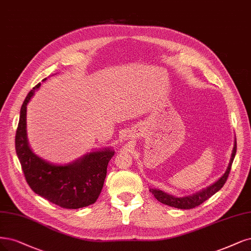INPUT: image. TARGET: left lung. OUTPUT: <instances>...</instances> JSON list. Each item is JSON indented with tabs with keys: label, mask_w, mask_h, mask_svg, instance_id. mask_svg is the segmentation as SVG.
Segmentation results:
<instances>
[{
	"label": "left lung",
	"mask_w": 251,
	"mask_h": 251,
	"mask_svg": "<svg viewBox=\"0 0 251 251\" xmlns=\"http://www.w3.org/2000/svg\"><path fill=\"white\" fill-rule=\"evenodd\" d=\"M236 151H237V142L235 141V146L234 150H232V153H231V158L228 164V167L224 174L215 184L209 186L208 188H205L201 191L197 192L193 195L190 196H186V197H174L172 195H169L165 192L161 191V190H157V189H150V191L153 194V196L157 198V200L164 203L167 204L169 206H174V208L176 209H183V210H190V209H194L196 206L201 205L203 201H208L210 197H212L216 192H218L219 190L224 186V184L226 183L227 177L229 176V172L231 169V164L234 162L235 155H236Z\"/></svg>",
	"instance_id": "left-lung-1"
}]
</instances>
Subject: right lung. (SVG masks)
<instances>
[{
	"instance_id": "add662e5",
	"label": "right lung",
	"mask_w": 251,
	"mask_h": 251,
	"mask_svg": "<svg viewBox=\"0 0 251 251\" xmlns=\"http://www.w3.org/2000/svg\"><path fill=\"white\" fill-rule=\"evenodd\" d=\"M40 85L38 83L25 99L15 134V151L25 181L36 194L61 208L88 206L96 202L100 194L108 163L114 151L107 149L90 152L65 166L53 165L34 154L27 140L25 115L28 102Z\"/></svg>"
}]
</instances>
